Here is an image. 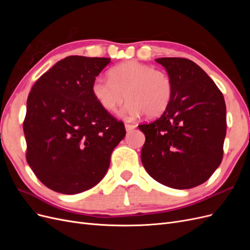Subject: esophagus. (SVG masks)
<instances>
[{
    "mask_svg": "<svg viewBox=\"0 0 250 250\" xmlns=\"http://www.w3.org/2000/svg\"><path fill=\"white\" fill-rule=\"evenodd\" d=\"M135 127H137V126L133 125V124H125V129H126V131H130V130L134 129Z\"/></svg>",
    "mask_w": 250,
    "mask_h": 250,
    "instance_id": "esophagus-1",
    "label": "esophagus"
}]
</instances>
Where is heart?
<instances>
[{
  "label": "heart",
  "instance_id": "obj_1",
  "mask_svg": "<svg viewBox=\"0 0 250 250\" xmlns=\"http://www.w3.org/2000/svg\"><path fill=\"white\" fill-rule=\"evenodd\" d=\"M110 79L98 77L93 81L92 93L97 102L107 111H115L128 99L121 116L134 119L146 113L148 118L162 116L173 96L169 75L134 60L113 66Z\"/></svg>",
  "mask_w": 250,
  "mask_h": 250
}]
</instances>
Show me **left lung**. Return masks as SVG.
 Segmentation results:
<instances>
[{
	"instance_id": "1",
	"label": "left lung",
	"mask_w": 250,
	"mask_h": 250,
	"mask_svg": "<svg viewBox=\"0 0 250 250\" xmlns=\"http://www.w3.org/2000/svg\"><path fill=\"white\" fill-rule=\"evenodd\" d=\"M173 83L168 108L150 124L139 125L146 141L141 160L149 175L185 190L211 176L223 157L226 106L220 89L192 60L157 58Z\"/></svg>"
}]
</instances>
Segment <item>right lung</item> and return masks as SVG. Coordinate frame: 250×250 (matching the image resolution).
I'll list each match as a JSON object with an SVG mask.
<instances>
[{"label": "right lung", "instance_id": "right-lung-1", "mask_svg": "<svg viewBox=\"0 0 250 250\" xmlns=\"http://www.w3.org/2000/svg\"><path fill=\"white\" fill-rule=\"evenodd\" d=\"M110 58L67 56L42 75L27 100V162L51 190L74 195L106 174L124 124L97 102L96 77Z\"/></svg>", "mask_w": 250, "mask_h": 250}]
</instances>
